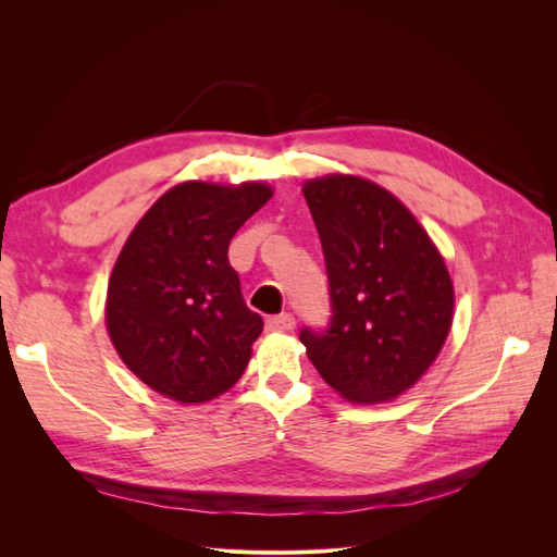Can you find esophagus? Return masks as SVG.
I'll use <instances>...</instances> for the list:
<instances>
[{
    "label": "esophagus",
    "instance_id": "34e87169",
    "mask_svg": "<svg viewBox=\"0 0 557 557\" xmlns=\"http://www.w3.org/2000/svg\"><path fill=\"white\" fill-rule=\"evenodd\" d=\"M295 327V315L293 313H278L267 318V330L272 332H290Z\"/></svg>",
    "mask_w": 557,
    "mask_h": 557
}]
</instances>
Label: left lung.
Returning a JSON list of instances; mask_svg holds the SVG:
<instances>
[{
    "mask_svg": "<svg viewBox=\"0 0 557 557\" xmlns=\"http://www.w3.org/2000/svg\"><path fill=\"white\" fill-rule=\"evenodd\" d=\"M323 244L332 318L299 339L318 374L350 401H387L440 356L453 320L444 258L381 185L325 176L305 185Z\"/></svg>",
    "mask_w": 557,
    "mask_h": 557,
    "instance_id": "obj_1",
    "label": "left lung"
}]
</instances>
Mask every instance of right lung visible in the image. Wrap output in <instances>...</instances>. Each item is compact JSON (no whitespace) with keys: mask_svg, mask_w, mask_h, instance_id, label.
Here are the masks:
<instances>
[{"mask_svg":"<svg viewBox=\"0 0 557 557\" xmlns=\"http://www.w3.org/2000/svg\"><path fill=\"white\" fill-rule=\"evenodd\" d=\"M272 188L181 183L132 230L111 272L107 327L117 356L146 385L183 404L237 383L262 332L227 250Z\"/></svg>","mask_w":557,"mask_h":557,"instance_id":"obj_1","label":"right lung"}]
</instances>
